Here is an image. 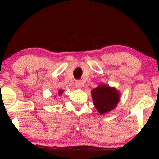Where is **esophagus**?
<instances>
[{
  "instance_id": "34e87169",
  "label": "esophagus",
  "mask_w": 159,
  "mask_h": 159,
  "mask_svg": "<svg viewBox=\"0 0 159 159\" xmlns=\"http://www.w3.org/2000/svg\"><path fill=\"white\" fill-rule=\"evenodd\" d=\"M75 87H76V88H77V89H80L82 88L81 80H77V81L75 82Z\"/></svg>"
}]
</instances>
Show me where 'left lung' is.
Here are the masks:
<instances>
[{"mask_svg": "<svg viewBox=\"0 0 159 159\" xmlns=\"http://www.w3.org/2000/svg\"><path fill=\"white\" fill-rule=\"evenodd\" d=\"M93 103L100 114L111 111L119 101V94L114 88L101 84L91 91Z\"/></svg>", "mask_w": 159, "mask_h": 159, "instance_id": "1", "label": "left lung"}]
</instances>
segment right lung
Masks as SVG:
<instances>
[{
  "instance_id": "right-lung-1",
  "label": "right lung",
  "mask_w": 159,
  "mask_h": 159,
  "mask_svg": "<svg viewBox=\"0 0 159 159\" xmlns=\"http://www.w3.org/2000/svg\"><path fill=\"white\" fill-rule=\"evenodd\" d=\"M62 94V90L59 91V93H58V95H61Z\"/></svg>"
}]
</instances>
